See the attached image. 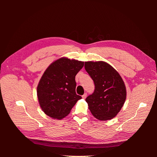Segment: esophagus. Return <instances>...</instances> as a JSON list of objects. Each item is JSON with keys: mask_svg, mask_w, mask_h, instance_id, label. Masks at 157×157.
<instances>
[{"mask_svg": "<svg viewBox=\"0 0 157 157\" xmlns=\"http://www.w3.org/2000/svg\"><path fill=\"white\" fill-rule=\"evenodd\" d=\"M86 96H87V94H86V93H85V94L83 95V96H82V98L83 99H86Z\"/></svg>", "mask_w": 157, "mask_h": 157, "instance_id": "34e87169", "label": "esophagus"}]
</instances>
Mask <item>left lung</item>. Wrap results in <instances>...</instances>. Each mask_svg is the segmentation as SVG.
Returning a JSON list of instances; mask_svg holds the SVG:
<instances>
[{"instance_id":"8db88e82","label":"left lung","mask_w":157,"mask_h":157,"mask_svg":"<svg viewBox=\"0 0 157 157\" xmlns=\"http://www.w3.org/2000/svg\"><path fill=\"white\" fill-rule=\"evenodd\" d=\"M84 67L95 84L94 93L86 99L88 109L99 121L112 119L126 100L124 81L119 73L105 61H86Z\"/></svg>"}]
</instances>
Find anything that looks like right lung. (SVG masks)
Segmentation results:
<instances>
[{"label":"right lung","instance_id":"add662e5","mask_svg":"<svg viewBox=\"0 0 157 157\" xmlns=\"http://www.w3.org/2000/svg\"><path fill=\"white\" fill-rule=\"evenodd\" d=\"M83 66L84 61L63 57L46 69L36 92L39 105L46 115L54 119H62L82 98L75 92V76Z\"/></svg>","mask_w":157,"mask_h":157}]
</instances>
